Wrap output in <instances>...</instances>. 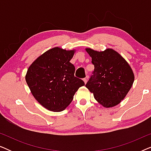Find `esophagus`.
Returning <instances> with one entry per match:
<instances>
[{
    "label": "esophagus",
    "instance_id": "34e87169",
    "mask_svg": "<svg viewBox=\"0 0 151 151\" xmlns=\"http://www.w3.org/2000/svg\"><path fill=\"white\" fill-rule=\"evenodd\" d=\"M87 78L88 77H86V78H84V79H83V81L84 82V83H86V82H87Z\"/></svg>",
    "mask_w": 151,
    "mask_h": 151
}]
</instances>
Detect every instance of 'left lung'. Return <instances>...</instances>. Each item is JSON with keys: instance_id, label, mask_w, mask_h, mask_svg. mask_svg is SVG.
Wrapping results in <instances>:
<instances>
[{"instance_id": "1", "label": "left lung", "mask_w": 151, "mask_h": 151, "mask_svg": "<svg viewBox=\"0 0 151 151\" xmlns=\"http://www.w3.org/2000/svg\"><path fill=\"white\" fill-rule=\"evenodd\" d=\"M91 57L94 71L86 84L94 98L103 106L109 108L118 104L131 89L134 74L129 64L111 49L96 51L86 49Z\"/></svg>"}]
</instances>
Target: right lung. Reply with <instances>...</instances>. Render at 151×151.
<instances>
[{
	"mask_svg": "<svg viewBox=\"0 0 151 151\" xmlns=\"http://www.w3.org/2000/svg\"><path fill=\"white\" fill-rule=\"evenodd\" d=\"M73 54L74 50L55 47L39 56L27 69L25 80L31 92L49 111L65 110L84 85L83 80L74 76L75 67L70 63Z\"/></svg>",
	"mask_w": 151,
	"mask_h": 151,
	"instance_id": "right-lung-1",
	"label": "right lung"
}]
</instances>
